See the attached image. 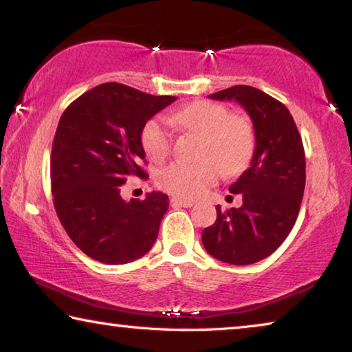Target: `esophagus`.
Wrapping results in <instances>:
<instances>
[{
    "label": "esophagus",
    "instance_id": "1",
    "mask_svg": "<svg viewBox=\"0 0 352 352\" xmlns=\"http://www.w3.org/2000/svg\"><path fill=\"white\" fill-rule=\"evenodd\" d=\"M170 205L172 206H183V208H190L194 205L192 200L188 199H182V197H172L170 199Z\"/></svg>",
    "mask_w": 352,
    "mask_h": 352
}]
</instances>
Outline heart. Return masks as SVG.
<instances>
[{
  "instance_id": "b5f03b06",
  "label": "heart",
  "mask_w": 352,
  "mask_h": 352,
  "mask_svg": "<svg viewBox=\"0 0 352 352\" xmlns=\"http://www.w3.org/2000/svg\"><path fill=\"white\" fill-rule=\"evenodd\" d=\"M170 122L201 136L194 164L170 163L158 172L157 182L168 192L195 197L223 174H234L248 163L254 151V130L247 116L230 115L222 104L195 100L172 113ZM141 144L148 158L162 162L172 148V133L160 118H152L141 130Z\"/></svg>"
}]
</instances>
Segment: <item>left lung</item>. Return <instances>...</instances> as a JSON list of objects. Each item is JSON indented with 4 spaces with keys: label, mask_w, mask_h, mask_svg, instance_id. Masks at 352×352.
<instances>
[{
    "label": "left lung",
    "mask_w": 352,
    "mask_h": 352,
    "mask_svg": "<svg viewBox=\"0 0 352 352\" xmlns=\"http://www.w3.org/2000/svg\"><path fill=\"white\" fill-rule=\"evenodd\" d=\"M236 100L252 118L256 146L247 170L230 186L242 206L222 211L204 230L206 252L226 264L248 265L270 256L285 241L300 212L306 184L305 147L287 107L248 85L210 94Z\"/></svg>",
    "instance_id": "obj_1"
}]
</instances>
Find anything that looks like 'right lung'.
<instances>
[{"label": "right lung", "mask_w": 352, "mask_h": 352, "mask_svg": "<svg viewBox=\"0 0 352 352\" xmlns=\"http://www.w3.org/2000/svg\"><path fill=\"white\" fill-rule=\"evenodd\" d=\"M175 99L107 82L63 111L51 152L54 208L71 241L94 261L127 264L157 241L168 195L153 190L126 201L121 186L147 178L141 130Z\"/></svg>", "instance_id": "right-lung-1"}]
</instances>
